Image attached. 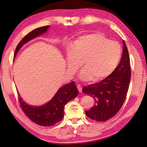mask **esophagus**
I'll use <instances>...</instances> for the list:
<instances>
[{
  "instance_id": "obj_1",
  "label": "esophagus",
  "mask_w": 147,
  "mask_h": 147,
  "mask_svg": "<svg viewBox=\"0 0 147 147\" xmlns=\"http://www.w3.org/2000/svg\"><path fill=\"white\" fill-rule=\"evenodd\" d=\"M77 88L78 90V91L80 93H82V87L80 85H77Z\"/></svg>"
}]
</instances>
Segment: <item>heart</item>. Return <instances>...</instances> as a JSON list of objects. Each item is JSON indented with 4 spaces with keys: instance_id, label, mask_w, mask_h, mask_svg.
Instances as JSON below:
<instances>
[{
    "instance_id": "1",
    "label": "heart",
    "mask_w": 147,
    "mask_h": 147,
    "mask_svg": "<svg viewBox=\"0 0 147 147\" xmlns=\"http://www.w3.org/2000/svg\"><path fill=\"white\" fill-rule=\"evenodd\" d=\"M121 54V47L117 42L109 40L101 34H88L78 37L71 44L67 53V68L74 73L82 64L83 69L80 78L98 82L116 68Z\"/></svg>"
}]
</instances>
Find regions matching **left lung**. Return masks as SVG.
Masks as SVG:
<instances>
[{
    "instance_id": "left-lung-1",
    "label": "left lung",
    "mask_w": 147,
    "mask_h": 147,
    "mask_svg": "<svg viewBox=\"0 0 147 147\" xmlns=\"http://www.w3.org/2000/svg\"><path fill=\"white\" fill-rule=\"evenodd\" d=\"M123 51L119 64L114 71L98 83L84 86L82 91L94 98L95 105L85 111L87 117L98 122L114 117L123 106L131 78L128 51L123 41Z\"/></svg>"
}]
</instances>
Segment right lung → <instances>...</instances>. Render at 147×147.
Segmentation results:
<instances>
[{"mask_svg": "<svg viewBox=\"0 0 147 147\" xmlns=\"http://www.w3.org/2000/svg\"><path fill=\"white\" fill-rule=\"evenodd\" d=\"M49 26H45L33 30L18 43L15 50L14 55H16L19 50L30 40L35 38L47 32ZM78 95L74 82L64 85L58 90L51 101L40 107H35L26 104L19 93L18 100L22 111L30 119L38 125L42 126H51L61 121L64 117V107L71 100L74 98Z\"/></svg>", "mask_w": 147, "mask_h": 147, "instance_id": "obj_1", "label": "right lung"}]
</instances>
